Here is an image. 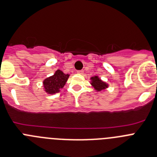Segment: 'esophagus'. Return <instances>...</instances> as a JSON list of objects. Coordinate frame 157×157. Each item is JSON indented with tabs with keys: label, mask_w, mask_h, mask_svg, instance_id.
I'll use <instances>...</instances> for the list:
<instances>
[{
	"label": "esophagus",
	"mask_w": 157,
	"mask_h": 157,
	"mask_svg": "<svg viewBox=\"0 0 157 157\" xmlns=\"http://www.w3.org/2000/svg\"><path fill=\"white\" fill-rule=\"evenodd\" d=\"M77 73H78V74H83V73H84V71H83V70H77Z\"/></svg>",
	"instance_id": "obj_1"
}]
</instances>
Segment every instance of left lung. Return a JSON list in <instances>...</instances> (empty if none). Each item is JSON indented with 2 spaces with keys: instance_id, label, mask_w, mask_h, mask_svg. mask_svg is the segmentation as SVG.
Instances as JSON below:
<instances>
[{
  "instance_id": "obj_1",
  "label": "left lung",
  "mask_w": 157,
  "mask_h": 157,
  "mask_svg": "<svg viewBox=\"0 0 157 157\" xmlns=\"http://www.w3.org/2000/svg\"><path fill=\"white\" fill-rule=\"evenodd\" d=\"M91 80V84L93 87L94 88L96 91H105V89L109 87V84L105 82L102 81L101 79L98 77V76H94V77H91L90 78Z\"/></svg>"
}]
</instances>
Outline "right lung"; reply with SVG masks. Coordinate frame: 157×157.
Returning a JSON list of instances; mask_svg holds the SVG:
<instances>
[{
	"mask_svg": "<svg viewBox=\"0 0 157 157\" xmlns=\"http://www.w3.org/2000/svg\"><path fill=\"white\" fill-rule=\"evenodd\" d=\"M69 77L70 74H66L60 70H57L54 75L48 77L43 81L44 91L50 94L59 92L66 84Z\"/></svg>",
	"mask_w": 157,
	"mask_h": 157,
	"instance_id": "add662e5",
	"label": "right lung"
}]
</instances>
